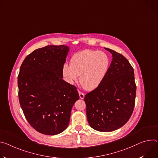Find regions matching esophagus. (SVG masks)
Wrapping results in <instances>:
<instances>
[{"label":"esophagus","mask_w":158,"mask_h":158,"mask_svg":"<svg viewBox=\"0 0 158 158\" xmlns=\"http://www.w3.org/2000/svg\"><path fill=\"white\" fill-rule=\"evenodd\" d=\"M79 97L81 99H84V94L81 91H79Z\"/></svg>","instance_id":"1"}]
</instances>
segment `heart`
I'll return each instance as SVG.
<instances>
[{
    "label": "heart",
    "instance_id": "heart-1",
    "mask_svg": "<svg viewBox=\"0 0 158 158\" xmlns=\"http://www.w3.org/2000/svg\"><path fill=\"white\" fill-rule=\"evenodd\" d=\"M110 59L103 52L84 50L76 53L71 57L70 65H63L62 74L69 84H73L79 76L82 88L91 91L102 83L109 68Z\"/></svg>",
    "mask_w": 158,
    "mask_h": 158
}]
</instances>
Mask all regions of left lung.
<instances>
[{"instance_id":"8db88e82","label":"left lung","mask_w":158,"mask_h":158,"mask_svg":"<svg viewBox=\"0 0 158 158\" xmlns=\"http://www.w3.org/2000/svg\"><path fill=\"white\" fill-rule=\"evenodd\" d=\"M112 53L107 74L98 88L85 95L89 125L99 132H111L130 119L135 106L136 84L134 69L122 54Z\"/></svg>"}]
</instances>
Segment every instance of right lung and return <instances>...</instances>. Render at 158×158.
Instances as JSON below:
<instances>
[{
	"mask_svg": "<svg viewBox=\"0 0 158 158\" xmlns=\"http://www.w3.org/2000/svg\"><path fill=\"white\" fill-rule=\"evenodd\" d=\"M69 48L49 45L28 55L18 77V96L24 116L38 132L53 135L65 131L71 110L79 99L76 87L62 79Z\"/></svg>",
	"mask_w": 158,
	"mask_h": 158,
	"instance_id": "add662e5",
	"label": "right lung"
}]
</instances>
